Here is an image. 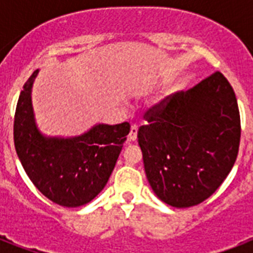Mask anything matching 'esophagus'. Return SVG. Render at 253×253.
Masks as SVG:
<instances>
[{
  "label": "esophagus",
  "instance_id": "esophagus-1",
  "mask_svg": "<svg viewBox=\"0 0 253 253\" xmlns=\"http://www.w3.org/2000/svg\"><path fill=\"white\" fill-rule=\"evenodd\" d=\"M136 138H138V126H136V125H132V126H131L130 134H128V140H130V142H134V140H136Z\"/></svg>",
  "mask_w": 253,
  "mask_h": 253
}]
</instances>
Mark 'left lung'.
Segmentation results:
<instances>
[{"label":"left lung","mask_w":253,"mask_h":253,"mask_svg":"<svg viewBox=\"0 0 253 253\" xmlns=\"http://www.w3.org/2000/svg\"><path fill=\"white\" fill-rule=\"evenodd\" d=\"M144 119L138 142L155 194L180 209L208 200L239 152V107L227 79L215 71L189 90L152 105Z\"/></svg>","instance_id":"1"}]
</instances>
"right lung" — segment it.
<instances>
[{"label":"right lung","mask_w":253,"mask_h":253,"mask_svg":"<svg viewBox=\"0 0 253 253\" xmlns=\"http://www.w3.org/2000/svg\"><path fill=\"white\" fill-rule=\"evenodd\" d=\"M39 71L30 76L14 115V146L23 169L37 189L55 204L79 208L90 202L110 177L130 123L97 125L72 139L44 138L34 123L31 87Z\"/></svg>","instance_id":"1"}]
</instances>
